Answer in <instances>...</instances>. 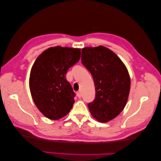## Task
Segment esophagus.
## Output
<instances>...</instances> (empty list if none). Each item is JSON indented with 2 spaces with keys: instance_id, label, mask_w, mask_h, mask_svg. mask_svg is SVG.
Wrapping results in <instances>:
<instances>
[{
  "instance_id": "obj_1",
  "label": "esophagus",
  "mask_w": 161,
  "mask_h": 161,
  "mask_svg": "<svg viewBox=\"0 0 161 161\" xmlns=\"http://www.w3.org/2000/svg\"><path fill=\"white\" fill-rule=\"evenodd\" d=\"M77 96L78 97V98H81L82 97V93H81L80 91H78L77 93Z\"/></svg>"
}]
</instances>
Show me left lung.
I'll return each mask as SVG.
<instances>
[{"label": "left lung", "mask_w": 161, "mask_h": 161, "mask_svg": "<svg viewBox=\"0 0 161 161\" xmlns=\"http://www.w3.org/2000/svg\"><path fill=\"white\" fill-rule=\"evenodd\" d=\"M81 61L96 88V98L88 104L91 115L102 123L113 120L127 103L130 87L127 68L115 53L103 46L83 48Z\"/></svg>", "instance_id": "left-lung-1"}]
</instances>
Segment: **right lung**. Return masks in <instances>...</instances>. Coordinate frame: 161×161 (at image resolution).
I'll list each match as a JSON object with an SVG mask.
<instances>
[{
  "instance_id": "obj_1",
  "label": "right lung",
  "mask_w": 161,
  "mask_h": 161,
  "mask_svg": "<svg viewBox=\"0 0 161 161\" xmlns=\"http://www.w3.org/2000/svg\"><path fill=\"white\" fill-rule=\"evenodd\" d=\"M80 58V49L56 46L44 51L31 70L29 87L38 110L51 120L70 112L75 94L65 78L67 71Z\"/></svg>"
}]
</instances>
